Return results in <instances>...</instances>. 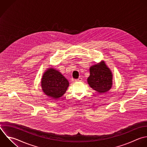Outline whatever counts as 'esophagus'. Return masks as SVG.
Returning <instances> with one entry per match:
<instances>
[{
  "label": "esophagus",
  "mask_w": 147,
  "mask_h": 147,
  "mask_svg": "<svg viewBox=\"0 0 147 147\" xmlns=\"http://www.w3.org/2000/svg\"><path fill=\"white\" fill-rule=\"evenodd\" d=\"M82 80H83V79H82V78H79L78 79H76L75 81V82H81V81H82Z\"/></svg>",
  "instance_id": "esophagus-1"
}]
</instances>
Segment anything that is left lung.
Instances as JSON below:
<instances>
[{"instance_id":"left-lung-1","label":"left lung","mask_w":147,"mask_h":147,"mask_svg":"<svg viewBox=\"0 0 147 147\" xmlns=\"http://www.w3.org/2000/svg\"><path fill=\"white\" fill-rule=\"evenodd\" d=\"M87 83L99 94L106 92L111 88L113 74L104 61L90 67Z\"/></svg>"}]
</instances>
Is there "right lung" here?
<instances>
[{
	"mask_svg": "<svg viewBox=\"0 0 147 147\" xmlns=\"http://www.w3.org/2000/svg\"><path fill=\"white\" fill-rule=\"evenodd\" d=\"M69 83L57 69L51 67L44 73L41 86L44 93L53 99H57L66 92Z\"/></svg>",
	"mask_w": 147,
	"mask_h": 147,
	"instance_id": "right-lung-1",
	"label": "right lung"
}]
</instances>
